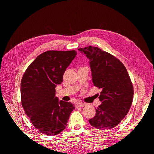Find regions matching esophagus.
Here are the masks:
<instances>
[{"mask_svg": "<svg viewBox=\"0 0 154 154\" xmlns=\"http://www.w3.org/2000/svg\"><path fill=\"white\" fill-rule=\"evenodd\" d=\"M85 105H86V103H83V102H81V101H78L76 103V107H82V106H85Z\"/></svg>", "mask_w": 154, "mask_h": 154, "instance_id": "obj_1", "label": "esophagus"}]
</instances>
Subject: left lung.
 I'll use <instances>...</instances> for the list:
<instances>
[{
	"label": "left lung",
	"mask_w": 154,
	"mask_h": 154,
	"mask_svg": "<svg viewBox=\"0 0 154 154\" xmlns=\"http://www.w3.org/2000/svg\"><path fill=\"white\" fill-rule=\"evenodd\" d=\"M78 50L90 60L92 82L101 89L102 103L88 122L97 129L111 130L123 119L132 103L134 88L127 69L114 56L97 47Z\"/></svg>",
	"instance_id": "left-lung-1"
}]
</instances>
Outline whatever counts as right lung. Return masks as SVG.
Instances as JSON below:
<instances>
[{"mask_svg":"<svg viewBox=\"0 0 154 154\" xmlns=\"http://www.w3.org/2000/svg\"><path fill=\"white\" fill-rule=\"evenodd\" d=\"M76 54L74 50L45 51L29 65L22 78L23 109L34 127L48 136L62 132L74 109L71 102L58 100L55 88L63 82V73Z\"/></svg>","mask_w":154,"mask_h":154,"instance_id":"right-lung-1","label":"right lung"}]
</instances>
